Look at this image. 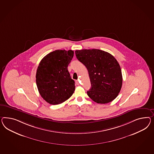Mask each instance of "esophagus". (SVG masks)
I'll use <instances>...</instances> for the list:
<instances>
[{
  "mask_svg": "<svg viewBox=\"0 0 154 154\" xmlns=\"http://www.w3.org/2000/svg\"><path fill=\"white\" fill-rule=\"evenodd\" d=\"M75 83H76V85H79V81H75Z\"/></svg>",
  "mask_w": 154,
  "mask_h": 154,
  "instance_id": "esophagus-1",
  "label": "esophagus"
}]
</instances>
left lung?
Masks as SVG:
<instances>
[{"label": "left lung", "instance_id": "left-lung-1", "mask_svg": "<svg viewBox=\"0 0 154 154\" xmlns=\"http://www.w3.org/2000/svg\"><path fill=\"white\" fill-rule=\"evenodd\" d=\"M79 62L87 68L91 88L87 92L98 104H106L114 100L121 91L122 75L121 66L112 54L99 49L75 51Z\"/></svg>", "mask_w": 154, "mask_h": 154}]
</instances>
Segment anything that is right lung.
Segmentation results:
<instances>
[{
  "mask_svg": "<svg viewBox=\"0 0 154 154\" xmlns=\"http://www.w3.org/2000/svg\"><path fill=\"white\" fill-rule=\"evenodd\" d=\"M73 55V50H55L47 54L39 63L36 82L40 95L47 103L61 104L75 91V81L68 71Z\"/></svg>",
  "mask_w": 154,
  "mask_h": 154,
  "instance_id": "add662e5",
  "label": "right lung"
}]
</instances>
